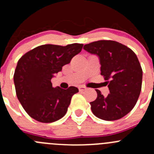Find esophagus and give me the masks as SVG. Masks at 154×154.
Segmentation results:
<instances>
[{
	"mask_svg": "<svg viewBox=\"0 0 154 154\" xmlns=\"http://www.w3.org/2000/svg\"><path fill=\"white\" fill-rule=\"evenodd\" d=\"M87 89V88L86 86H81L79 87V90H80V91H86Z\"/></svg>",
	"mask_w": 154,
	"mask_h": 154,
	"instance_id": "obj_1",
	"label": "esophagus"
}]
</instances>
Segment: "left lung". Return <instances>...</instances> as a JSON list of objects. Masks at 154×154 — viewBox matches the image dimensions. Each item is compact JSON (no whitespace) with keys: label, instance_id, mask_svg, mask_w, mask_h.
Returning a JSON list of instances; mask_svg holds the SVG:
<instances>
[{"label":"left lung","instance_id":"left-lung-1","mask_svg":"<svg viewBox=\"0 0 154 154\" xmlns=\"http://www.w3.org/2000/svg\"><path fill=\"white\" fill-rule=\"evenodd\" d=\"M83 49L100 59V74L106 80L109 94L91 102L96 117L105 121L120 119L136 105L142 83V69L137 56L130 48L112 40H99L85 45Z\"/></svg>","mask_w":154,"mask_h":154}]
</instances>
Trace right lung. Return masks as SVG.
I'll return each mask as SVG.
<instances>
[{
	"label": "right lung",
	"instance_id": "add662e5",
	"mask_svg": "<svg viewBox=\"0 0 154 154\" xmlns=\"http://www.w3.org/2000/svg\"><path fill=\"white\" fill-rule=\"evenodd\" d=\"M83 45H43L26 53L18 61L14 83L18 100L27 114L42 123H51L66 114L78 88H54L51 79L82 51Z\"/></svg>",
	"mask_w": 154,
	"mask_h": 154
}]
</instances>
